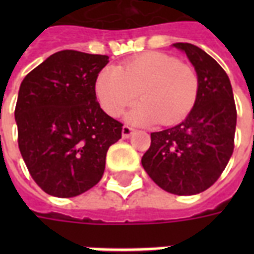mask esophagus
Segmentation results:
<instances>
[{
  "label": "esophagus",
  "instance_id": "34e87169",
  "mask_svg": "<svg viewBox=\"0 0 254 254\" xmlns=\"http://www.w3.org/2000/svg\"><path fill=\"white\" fill-rule=\"evenodd\" d=\"M134 133V129L129 125H124L122 127V137L124 138H129Z\"/></svg>",
  "mask_w": 254,
  "mask_h": 254
}]
</instances>
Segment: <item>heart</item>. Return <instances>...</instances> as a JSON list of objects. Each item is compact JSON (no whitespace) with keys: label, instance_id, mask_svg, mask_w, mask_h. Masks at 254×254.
I'll list each match as a JSON object with an SVG mask.
<instances>
[{"label":"heart","instance_id":"heart-1","mask_svg":"<svg viewBox=\"0 0 254 254\" xmlns=\"http://www.w3.org/2000/svg\"><path fill=\"white\" fill-rule=\"evenodd\" d=\"M140 92L143 102L129 113L133 124L176 125L189 114L198 95V76L189 64L165 53L151 52L102 69L95 80V94L102 109L120 117L134 103Z\"/></svg>","mask_w":254,"mask_h":254}]
</instances>
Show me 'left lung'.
I'll return each instance as SVG.
<instances>
[{
  "label": "left lung",
  "mask_w": 254,
  "mask_h": 254,
  "mask_svg": "<svg viewBox=\"0 0 254 254\" xmlns=\"http://www.w3.org/2000/svg\"><path fill=\"white\" fill-rule=\"evenodd\" d=\"M198 76V95L185 121L151 133L141 165L163 190L190 196L207 190L223 173L234 151L237 125L229 76L211 56L190 43H174Z\"/></svg>",
  "instance_id": "1"
}]
</instances>
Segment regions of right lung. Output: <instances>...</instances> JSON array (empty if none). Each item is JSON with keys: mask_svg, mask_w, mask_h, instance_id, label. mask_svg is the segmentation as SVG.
Segmentation results:
<instances>
[{"mask_svg": "<svg viewBox=\"0 0 254 254\" xmlns=\"http://www.w3.org/2000/svg\"><path fill=\"white\" fill-rule=\"evenodd\" d=\"M107 56L54 53L20 85L14 120L25 166L47 194L74 197L95 187L122 124L100 109L95 80Z\"/></svg>", "mask_w": 254, "mask_h": 254, "instance_id": "right-lung-1", "label": "right lung"}]
</instances>
